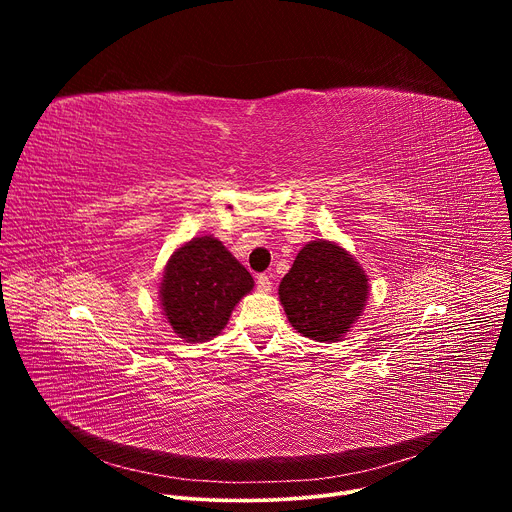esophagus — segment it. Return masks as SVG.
Here are the masks:
<instances>
[{
  "label": "esophagus",
  "mask_w": 512,
  "mask_h": 512,
  "mask_svg": "<svg viewBox=\"0 0 512 512\" xmlns=\"http://www.w3.org/2000/svg\"><path fill=\"white\" fill-rule=\"evenodd\" d=\"M257 289L263 291V294H269V291H271V279H269V275H265V273L257 275Z\"/></svg>",
  "instance_id": "34e87169"
}]
</instances>
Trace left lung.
Listing matches in <instances>:
<instances>
[{
  "label": "left lung",
  "instance_id": "8db88e82",
  "mask_svg": "<svg viewBox=\"0 0 512 512\" xmlns=\"http://www.w3.org/2000/svg\"><path fill=\"white\" fill-rule=\"evenodd\" d=\"M369 279L358 263L330 241L306 245L279 283V300L300 334L332 342L360 316Z\"/></svg>",
  "mask_w": 512,
  "mask_h": 512
}]
</instances>
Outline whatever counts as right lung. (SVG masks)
<instances>
[{
    "label": "right lung",
    "instance_id": "right-lung-1",
    "mask_svg": "<svg viewBox=\"0 0 512 512\" xmlns=\"http://www.w3.org/2000/svg\"><path fill=\"white\" fill-rule=\"evenodd\" d=\"M251 289V273L223 243L200 237L168 261L162 306L176 334L188 342H202L227 326L233 308Z\"/></svg>",
    "mask_w": 512,
    "mask_h": 512
}]
</instances>
